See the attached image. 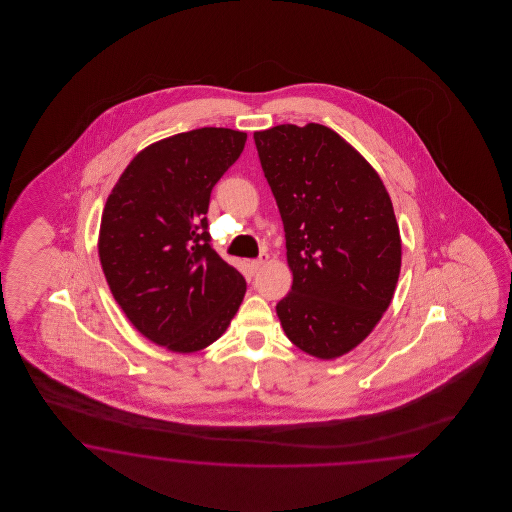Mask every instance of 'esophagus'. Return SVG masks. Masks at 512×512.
Returning <instances> with one entry per match:
<instances>
[{"label": "esophagus", "mask_w": 512, "mask_h": 512, "mask_svg": "<svg viewBox=\"0 0 512 512\" xmlns=\"http://www.w3.org/2000/svg\"><path fill=\"white\" fill-rule=\"evenodd\" d=\"M266 263H268V255H266V253H261V255H259V259H253V261H251V268L257 272V270H261Z\"/></svg>", "instance_id": "34e87169"}]
</instances>
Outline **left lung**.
<instances>
[{"label":"left lung","instance_id":"8db88e82","mask_svg":"<svg viewBox=\"0 0 512 512\" xmlns=\"http://www.w3.org/2000/svg\"><path fill=\"white\" fill-rule=\"evenodd\" d=\"M285 229L291 293L279 300L287 338L332 360L370 336L402 268V238L372 165L321 124L253 133Z\"/></svg>","mask_w":512,"mask_h":512}]
</instances>
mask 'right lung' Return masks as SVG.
<instances>
[{"label": "right lung", "instance_id": "add662e5", "mask_svg": "<svg viewBox=\"0 0 512 512\" xmlns=\"http://www.w3.org/2000/svg\"><path fill=\"white\" fill-rule=\"evenodd\" d=\"M248 135L201 127L146 146L112 187L99 227L110 293L144 338L174 353L208 347L231 325L246 279L210 246L206 212Z\"/></svg>", "mask_w": 512, "mask_h": 512}]
</instances>
